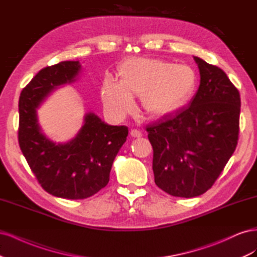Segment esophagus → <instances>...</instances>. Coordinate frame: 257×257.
Returning a JSON list of instances; mask_svg holds the SVG:
<instances>
[{"mask_svg":"<svg viewBox=\"0 0 257 257\" xmlns=\"http://www.w3.org/2000/svg\"><path fill=\"white\" fill-rule=\"evenodd\" d=\"M130 134H131V136H132V137H136V138H138V137H142V135H143L141 131L135 130V128L131 130V131H130Z\"/></svg>","mask_w":257,"mask_h":257,"instance_id":"34e87169","label":"esophagus"}]
</instances>
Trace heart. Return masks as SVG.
Returning a JSON list of instances; mask_svg holds the SVG:
<instances>
[{"label":"heart","mask_w":257,"mask_h":257,"mask_svg":"<svg viewBox=\"0 0 257 257\" xmlns=\"http://www.w3.org/2000/svg\"><path fill=\"white\" fill-rule=\"evenodd\" d=\"M119 76L120 81L107 78L102 89L106 109L114 115L133 108L132 96H142L145 109L152 115L173 112L189 102L197 85V75L191 66L154 59L123 62Z\"/></svg>","instance_id":"heart-1"}]
</instances>
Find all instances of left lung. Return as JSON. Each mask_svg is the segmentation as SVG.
Returning a JSON list of instances; mask_svg holds the SVG:
<instances>
[{"label":"left lung","instance_id":"1","mask_svg":"<svg viewBox=\"0 0 257 257\" xmlns=\"http://www.w3.org/2000/svg\"><path fill=\"white\" fill-rule=\"evenodd\" d=\"M200 84L188 107L148 125L154 182L177 197L208 191L234 153L239 136L240 94L220 67L194 57Z\"/></svg>","mask_w":257,"mask_h":257}]
</instances>
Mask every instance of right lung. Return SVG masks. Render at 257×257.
<instances>
[{
  "label": "right lung",
  "instance_id": "obj_1",
  "mask_svg": "<svg viewBox=\"0 0 257 257\" xmlns=\"http://www.w3.org/2000/svg\"><path fill=\"white\" fill-rule=\"evenodd\" d=\"M78 61H63L41 69L19 97L18 142L42 188L53 196L83 199L107 185L116 153L126 142L127 126L108 125L94 113L66 144L48 141L38 126L36 108L61 84L73 82L80 71Z\"/></svg>",
  "mask_w": 257,
  "mask_h": 257
}]
</instances>
